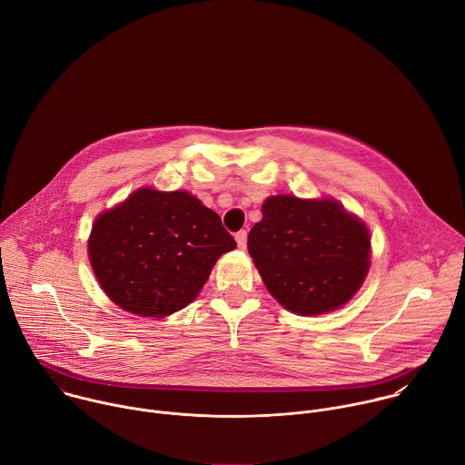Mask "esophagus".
I'll return each mask as SVG.
<instances>
[{
    "label": "esophagus",
    "instance_id": "1",
    "mask_svg": "<svg viewBox=\"0 0 465 465\" xmlns=\"http://www.w3.org/2000/svg\"><path fill=\"white\" fill-rule=\"evenodd\" d=\"M246 239H248V233H246L244 230H241V232L235 233V241H237V246H239L241 250L246 248Z\"/></svg>",
    "mask_w": 465,
    "mask_h": 465
}]
</instances>
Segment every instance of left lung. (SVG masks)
Here are the masks:
<instances>
[{
    "label": "left lung",
    "mask_w": 465,
    "mask_h": 465,
    "mask_svg": "<svg viewBox=\"0 0 465 465\" xmlns=\"http://www.w3.org/2000/svg\"><path fill=\"white\" fill-rule=\"evenodd\" d=\"M248 233V252L264 287L303 316L342 307L370 269V232L333 198L269 196Z\"/></svg>",
    "instance_id": "8db88e82"
}]
</instances>
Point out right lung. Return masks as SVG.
I'll return each mask as SVG.
<instances>
[{"mask_svg":"<svg viewBox=\"0 0 465 465\" xmlns=\"http://www.w3.org/2000/svg\"><path fill=\"white\" fill-rule=\"evenodd\" d=\"M235 246L221 217L191 193L142 187L95 219L88 255L115 305L162 318L191 303Z\"/></svg>","mask_w":465,"mask_h":465,"instance_id":"1","label":"right lung"}]
</instances>
